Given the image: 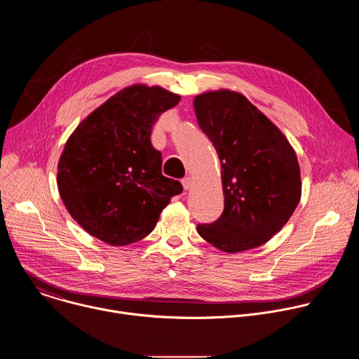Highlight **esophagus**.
<instances>
[{
	"label": "esophagus",
	"instance_id": "esophagus-1",
	"mask_svg": "<svg viewBox=\"0 0 359 359\" xmlns=\"http://www.w3.org/2000/svg\"><path fill=\"white\" fill-rule=\"evenodd\" d=\"M182 183H183V187H184L186 190H189V189L191 187V184H193V180H191L190 176H187V177H184V179L182 180Z\"/></svg>",
	"mask_w": 359,
	"mask_h": 359
}]
</instances>
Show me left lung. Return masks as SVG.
Listing matches in <instances>:
<instances>
[{
	"label": "left lung",
	"instance_id": "1",
	"mask_svg": "<svg viewBox=\"0 0 359 359\" xmlns=\"http://www.w3.org/2000/svg\"><path fill=\"white\" fill-rule=\"evenodd\" d=\"M197 123L222 165L224 210L197 233L226 252L267 243L288 222L301 198L297 155L281 130L238 92L197 95Z\"/></svg>",
	"mask_w": 359,
	"mask_h": 359
}]
</instances>
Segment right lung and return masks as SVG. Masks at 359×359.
I'll list each match as a JSON object with an SVG mask.
<instances>
[{
  "instance_id": "1",
  "label": "right lung",
  "mask_w": 359,
  "mask_h": 359,
  "mask_svg": "<svg viewBox=\"0 0 359 359\" xmlns=\"http://www.w3.org/2000/svg\"><path fill=\"white\" fill-rule=\"evenodd\" d=\"M180 96L161 86L122 89L85 118L65 143L58 190L72 219L111 245H128L155 229L170 198L183 191L162 175L151 128Z\"/></svg>"
}]
</instances>
